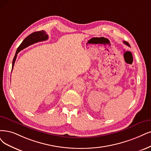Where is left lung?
Returning a JSON list of instances; mask_svg holds the SVG:
<instances>
[{
	"mask_svg": "<svg viewBox=\"0 0 151 151\" xmlns=\"http://www.w3.org/2000/svg\"><path fill=\"white\" fill-rule=\"evenodd\" d=\"M123 42H124V44L127 45V46H129V47H130V45H129V43H128V42H125V41H124Z\"/></svg>",
	"mask_w": 151,
	"mask_h": 151,
	"instance_id": "8db88e82",
	"label": "left lung"
}]
</instances>
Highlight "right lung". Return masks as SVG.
<instances>
[{"mask_svg":"<svg viewBox=\"0 0 151 151\" xmlns=\"http://www.w3.org/2000/svg\"><path fill=\"white\" fill-rule=\"evenodd\" d=\"M48 38V35L46 34V32L42 30V31H38V32H35L32 33H31L30 35H29L28 37H27L24 41L22 42V43L20 45V46L18 47L17 50L15 57L13 59V61H12V71L13 70L14 66L15 64V61L17 58V56L18 53H19V52H20L22 50L24 49L25 48L29 47L31 45L37 42H42V41H44L47 40Z\"/></svg>","mask_w":151,"mask_h":151,"instance_id":"add662e5","label":"right lung"}]
</instances>
